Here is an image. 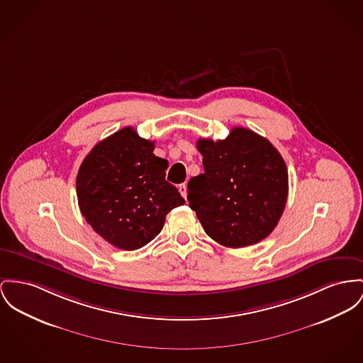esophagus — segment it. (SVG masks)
<instances>
[{"label": "esophagus", "instance_id": "34e87169", "mask_svg": "<svg viewBox=\"0 0 363 363\" xmlns=\"http://www.w3.org/2000/svg\"><path fill=\"white\" fill-rule=\"evenodd\" d=\"M179 191H180V194L183 195V198H187V184H180L179 186Z\"/></svg>", "mask_w": 363, "mask_h": 363}]
</instances>
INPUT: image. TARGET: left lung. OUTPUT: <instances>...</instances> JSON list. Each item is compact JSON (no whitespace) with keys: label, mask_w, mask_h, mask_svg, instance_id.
<instances>
[{"label":"left lung","mask_w":363,"mask_h":363,"mask_svg":"<svg viewBox=\"0 0 363 363\" xmlns=\"http://www.w3.org/2000/svg\"><path fill=\"white\" fill-rule=\"evenodd\" d=\"M203 173L190 179L189 201L205 233L227 247L263 241L284 213L288 168L266 138L233 128L224 139H199Z\"/></svg>","instance_id":"1"}]
</instances>
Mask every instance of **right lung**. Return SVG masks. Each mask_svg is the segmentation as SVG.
I'll return each instance as SVG.
<instances>
[{
	"label": "right lung",
	"instance_id": "1",
	"mask_svg": "<svg viewBox=\"0 0 363 363\" xmlns=\"http://www.w3.org/2000/svg\"><path fill=\"white\" fill-rule=\"evenodd\" d=\"M152 151L154 142L126 126L99 142L78 170L82 216L118 249L136 250L152 241L170 211L186 202L165 180L168 161Z\"/></svg>",
	"mask_w": 363,
	"mask_h": 363
}]
</instances>
